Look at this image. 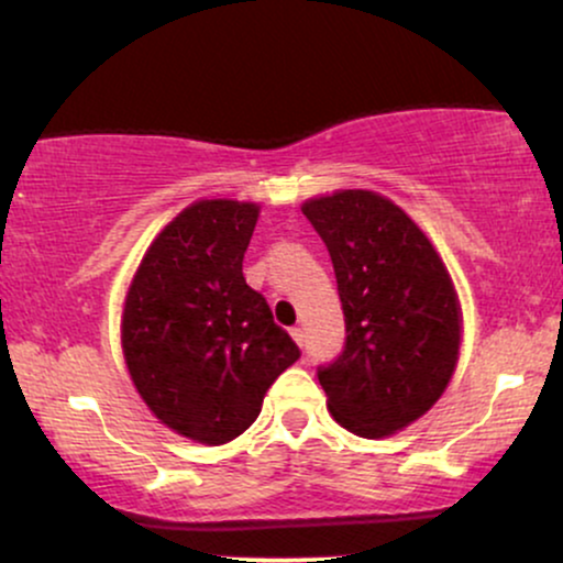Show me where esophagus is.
I'll use <instances>...</instances> for the list:
<instances>
[{
	"label": "esophagus",
	"mask_w": 563,
	"mask_h": 563,
	"mask_svg": "<svg viewBox=\"0 0 563 563\" xmlns=\"http://www.w3.org/2000/svg\"><path fill=\"white\" fill-rule=\"evenodd\" d=\"M290 339H294L296 341V344H303V331H301V328L299 325H294V328H290Z\"/></svg>",
	"instance_id": "1"
}]
</instances>
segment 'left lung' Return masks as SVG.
I'll use <instances>...</instances> for the list:
<instances>
[{"instance_id":"8db88e82","label":"left lung","mask_w":563,"mask_h":563,"mask_svg":"<svg viewBox=\"0 0 563 563\" xmlns=\"http://www.w3.org/2000/svg\"><path fill=\"white\" fill-rule=\"evenodd\" d=\"M331 254L346 344L320 367L335 423L384 439L431 410L461 354V301L426 232L389 198L339 190L303 200Z\"/></svg>"}]
</instances>
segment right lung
I'll return each mask as SVG.
<instances>
[{
	"instance_id": "add662e5",
	"label": "right lung",
	"mask_w": 563,
	"mask_h": 563,
	"mask_svg": "<svg viewBox=\"0 0 563 563\" xmlns=\"http://www.w3.org/2000/svg\"><path fill=\"white\" fill-rule=\"evenodd\" d=\"M260 206L196 200L158 232L129 283L121 349L153 416L200 444L241 437L299 346L243 277Z\"/></svg>"
}]
</instances>
